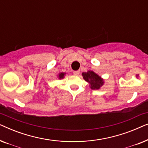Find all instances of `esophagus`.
<instances>
[{"mask_svg": "<svg viewBox=\"0 0 148 148\" xmlns=\"http://www.w3.org/2000/svg\"><path fill=\"white\" fill-rule=\"evenodd\" d=\"M80 73V71H73V74L75 75H79Z\"/></svg>", "mask_w": 148, "mask_h": 148, "instance_id": "esophagus-1", "label": "esophagus"}]
</instances>
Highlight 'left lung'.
Wrapping results in <instances>:
<instances>
[{"instance_id":"obj_1","label":"left lung","mask_w":148,"mask_h":148,"mask_svg":"<svg viewBox=\"0 0 148 148\" xmlns=\"http://www.w3.org/2000/svg\"><path fill=\"white\" fill-rule=\"evenodd\" d=\"M82 76L83 78L90 84L92 90H98L104 84V80L92 71H88L86 73H83Z\"/></svg>"}]
</instances>
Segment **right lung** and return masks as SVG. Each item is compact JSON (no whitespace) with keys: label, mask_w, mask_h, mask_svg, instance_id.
<instances>
[{"label":"right lung","mask_w":148,"mask_h":148,"mask_svg":"<svg viewBox=\"0 0 148 148\" xmlns=\"http://www.w3.org/2000/svg\"><path fill=\"white\" fill-rule=\"evenodd\" d=\"M64 73H59V75H58V77H59V79H62L64 77Z\"/></svg>","instance_id":"right-lung-1"}]
</instances>
